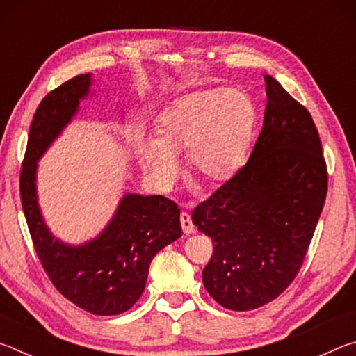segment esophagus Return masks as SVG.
<instances>
[{"label":"esophagus","mask_w":356,"mask_h":356,"mask_svg":"<svg viewBox=\"0 0 356 356\" xmlns=\"http://www.w3.org/2000/svg\"><path fill=\"white\" fill-rule=\"evenodd\" d=\"M180 225H182V231H184L185 236H188V234L195 232V225L191 222L190 213H186V212L180 213Z\"/></svg>","instance_id":"34e87169"}]
</instances>
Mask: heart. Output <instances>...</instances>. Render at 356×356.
<instances>
[{
    "label": "heart",
    "mask_w": 356,
    "mask_h": 356,
    "mask_svg": "<svg viewBox=\"0 0 356 356\" xmlns=\"http://www.w3.org/2000/svg\"><path fill=\"white\" fill-rule=\"evenodd\" d=\"M256 111L242 89L200 91L174 102L156 120L155 138L141 136L136 152L156 185H170L177 155L188 152L193 179L213 188L243 165Z\"/></svg>",
    "instance_id": "heart-1"
}]
</instances>
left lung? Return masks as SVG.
<instances>
[{
    "label": "left lung",
    "instance_id": "1",
    "mask_svg": "<svg viewBox=\"0 0 356 356\" xmlns=\"http://www.w3.org/2000/svg\"><path fill=\"white\" fill-rule=\"evenodd\" d=\"M264 125L246 163L191 212L212 238L202 282L216 303L251 311L298 275L328 190L327 161L311 113L265 75Z\"/></svg>",
    "mask_w": 356,
    "mask_h": 356
}]
</instances>
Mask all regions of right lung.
<instances>
[{
	"label": "right lung",
	"mask_w": 356,
	"mask_h": 356,
	"mask_svg": "<svg viewBox=\"0 0 356 356\" xmlns=\"http://www.w3.org/2000/svg\"><path fill=\"white\" fill-rule=\"evenodd\" d=\"M89 84V75H78L42 99L23 156L20 200L34 250L58 292L91 314L118 316L140 300L156 252L182 236L180 210L160 195H125L92 242L67 246L48 232L35 200V161L74 116Z\"/></svg>",
	"instance_id": "right-lung-1"
}]
</instances>
